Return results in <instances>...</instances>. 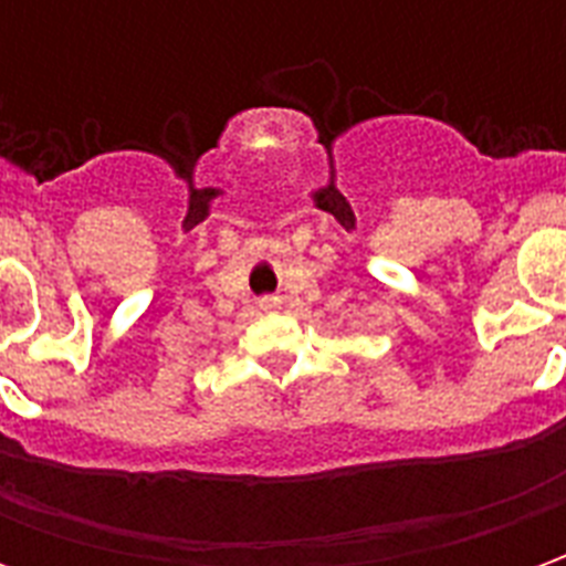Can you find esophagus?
<instances>
[{
  "label": "esophagus",
  "mask_w": 566,
  "mask_h": 566,
  "mask_svg": "<svg viewBox=\"0 0 566 566\" xmlns=\"http://www.w3.org/2000/svg\"><path fill=\"white\" fill-rule=\"evenodd\" d=\"M282 306V300H279V296H263V300H260V308H263V312H272V308H279Z\"/></svg>",
  "instance_id": "34e87169"
}]
</instances>
